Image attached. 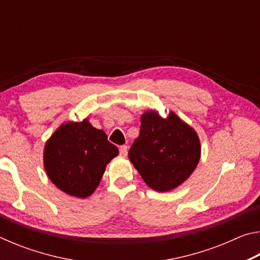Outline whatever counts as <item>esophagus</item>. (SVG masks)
I'll use <instances>...</instances> for the list:
<instances>
[{
    "label": "esophagus",
    "instance_id": "1",
    "mask_svg": "<svg viewBox=\"0 0 260 260\" xmlns=\"http://www.w3.org/2000/svg\"><path fill=\"white\" fill-rule=\"evenodd\" d=\"M127 149H128V148H127V146H121L119 148V153H120L121 156L125 157L127 155Z\"/></svg>",
    "mask_w": 260,
    "mask_h": 260
}]
</instances>
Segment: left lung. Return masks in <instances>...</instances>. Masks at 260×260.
<instances>
[{"mask_svg":"<svg viewBox=\"0 0 260 260\" xmlns=\"http://www.w3.org/2000/svg\"><path fill=\"white\" fill-rule=\"evenodd\" d=\"M200 156L196 132L173 112L165 119L155 111L144 113L140 134L128 151L144 182L157 191L180 186L195 170Z\"/></svg>","mask_w":260,"mask_h":260,"instance_id":"obj_1","label":"left lung"}]
</instances>
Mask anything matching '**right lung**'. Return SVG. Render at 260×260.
Masks as SVG:
<instances>
[{
	"mask_svg": "<svg viewBox=\"0 0 260 260\" xmlns=\"http://www.w3.org/2000/svg\"><path fill=\"white\" fill-rule=\"evenodd\" d=\"M118 152L108 135L88 120L68 122L46 144L45 169L57 188L85 199L99 186L105 166Z\"/></svg>",
	"mask_w": 260,
	"mask_h": 260,
	"instance_id": "obj_1",
	"label": "right lung"
}]
</instances>
